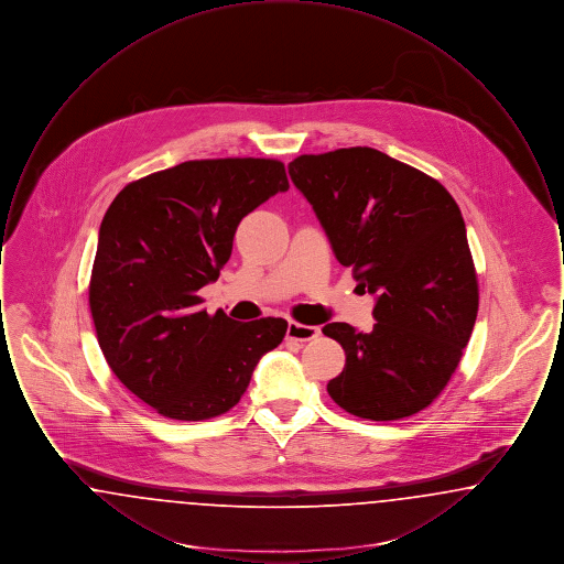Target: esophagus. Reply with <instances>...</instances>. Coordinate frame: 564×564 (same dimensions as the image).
Masks as SVG:
<instances>
[{
  "instance_id": "34e87169",
  "label": "esophagus",
  "mask_w": 564,
  "mask_h": 564,
  "mask_svg": "<svg viewBox=\"0 0 564 564\" xmlns=\"http://www.w3.org/2000/svg\"><path fill=\"white\" fill-rule=\"evenodd\" d=\"M319 336V327L313 325H302V323L290 322L288 323V338L290 340H297V343H308L313 338Z\"/></svg>"
}]
</instances>
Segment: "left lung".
Masks as SVG:
<instances>
[{
	"instance_id": "8db88e82",
	"label": "left lung",
	"mask_w": 564,
	"mask_h": 564,
	"mask_svg": "<svg viewBox=\"0 0 564 564\" xmlns=\"http://www.w3.org/2000/svg\"><path fill=\"white\" fill-rule=\"evenodd\" d=\"M290 177L334 256L376 294L375 327L327 323L345 370L327 393L349 414L398 421L448 384L478 317V276L460 209L437 180L375 148L302 154Z\"/></svg>"
}]
</instances>
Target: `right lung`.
Here are the masks:
<instances>
[{
	"label": "right lung",
	"instance_id": "add662e5",
	"mask_svg": "<svg viewBox=\"0 0 564 564\" xmlns=\"http://www.w3.org/2000/svg\"><path fill=\"white\" fill-rule=\"evenodd\" d=\"M290 188L272 159L188 161L118 192L99 228L88 304L111 372L175 421L237 405L288 322L209 315L198 290L232 253L242 217Z\"/></svg>",
	"mask_w": 564,
	"mask_h": 564
}]
</instances>
